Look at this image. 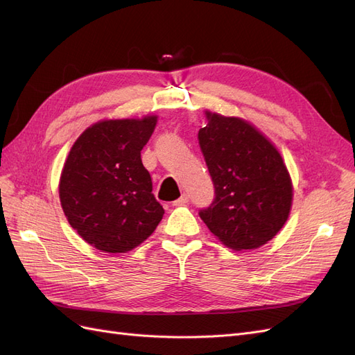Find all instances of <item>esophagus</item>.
I'll use <instances>...</instances> for the list:
<instances>
[{"mask_svg": "<svg viewBox=\"0 0 355 355\" xmlns=\"http://www.w3.org/2000/svg\"><path fill=\"white\" fill-rule=\"evenodd\" d=\"M189 201V196L187 194V192H184L176 201H173V206H184V204H187Z\"/></svg>", "mask_w": 355, "mask_h": 355, "instance_id": "1", "label": "esophagus"}]
</instances>
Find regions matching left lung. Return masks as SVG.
Returning a JSON list of instances; mask_svg holds the SVG:
<instances>
[{
    "label": "left lung",
    "instance_id": "8db88e82",
    "mask_svg": "<svg viewBox=\"0 0 355 355\" xmlns=\"http://www.w3.org/2000/svg\"><path fill=\"white\" fill-rule=\"evenodd\" d=\"M198 141L216 198L200 218L223 245L253 250L271 241L288 219L293 184L277 146L240 116L204 111Z\"/></svg>",
    "mask_w": 355,
    "mask_h": 355
}]
</instances>
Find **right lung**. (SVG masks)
<instances>
[{
	"instance_id": "obj_1",
	"label": "right lung",
	"mask_w": 355,
	"mask_h": 355,
	"mask_svg": "<svg viewBox=\"0 0 355 355\" xmlns=\"http://www.w3.org/2000/svg\"><path fill=\"white\" fill-rule=\"evenodd\" d=\"M158 116L110 118L73 142L59 179L63 213L80 237L105 253H127L163 219L141 151Z\"/></svg>"
}]
</instances>
